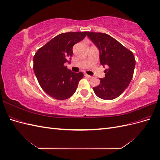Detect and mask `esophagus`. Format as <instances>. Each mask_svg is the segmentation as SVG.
Masks as SVG:
<instances>
[{
  "instance_id": "obj_1",
  "label": "esophagus",
  "mask_w": 160,
  "mask_h": 160,
  "mask_svg": "<svg viewBox=\"0 0 160 160\" xmlns=\"http://www.w3.org/2000/svg\"><path fill=\"white\" fill-rule=\"evenodd\" d=\"M84 75H85V77H88V78H91V77H92V76L88 75V74L86 73V72H84Z\"/></svg>"
}]
</instances>
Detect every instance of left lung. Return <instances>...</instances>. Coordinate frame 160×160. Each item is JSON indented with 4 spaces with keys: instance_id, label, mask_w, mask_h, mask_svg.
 I'll return each mask as SVG.
<instances>
[{
    "instance_id": "left-lung-1",
    "label": "left lung",
    "mask_w": 160,
    "mask_h": 160,
    "mask_svg": "<svg viewBox=\"0 0 160 160\" xmlns=\"http://www.w3.org/2000/svg\"><path fill=\"white\" fill-rule=\"evenodd\" d=\"M88 36L99 50L100 62L108 65L105 77L93 88L98 98L112 100L127 89L133 75L135 60L133 52L108 34L88 32Z\"/></svg>"
}]
</instances>
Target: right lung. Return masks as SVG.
Returning a JSON list of instances; mask_svg holds the SVG:
<instances>
[{
	"mask_svg": "<svg viewBox=\"0 0 160 160\" xmlns=\"http://www.w3.org/2000/svg\"><path fill=\"white\" fill-rule=\"evenodd\" d=\"M88 32L61 33L38 49L33 58V69L42 90L52 98H69L83 77L65 66L72 55V47L86 37ZM69 62H70L69 61Z\"/></svg>",
	"mask_w": 160,
	"mask_h": 160,
	"instance_id": "add662e5",
	"label": "right lung"
}]
</instances>
